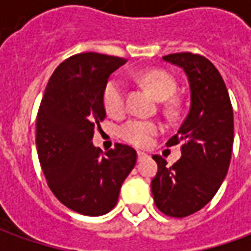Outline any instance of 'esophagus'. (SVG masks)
Wrapping results in <instances>:
<instances>
[{
  "label": "esophagus",
  "instance_id": "1",
  "mask_svg": "<svg viewBox=\"0 0 251 251\" xmlns=\"http://www.w3.org/2000/svg\"><path fill=\"white\" fill-rule=\"evenodd\" d=\"M145 158H148V153H145V152H141V151H138V160L145 159Z\"/></svg>",
  "mask_w": 251,
  "mask_h": 251
}]
</instances>
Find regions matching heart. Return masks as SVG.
<instances>
[{
  "instance_id": "b5f03b06",
  "label": "heart",
  "mask_w": 251,
  "mask_h": 251,
  "mask_svg": "<svg viewBox=\"0 0 251 251\" xmlns=\"http://www.w3.org/2000/svg\"><path fill=\"white\" fill-rule=\"evenodd\" d=\"M140 81L158 100H168L169 98L176 91V79L163 70H148L142 71L138 75ZM103 104L107 114L111 117L119 119L121 117L126 109V88L124 83L119 78L110 79L104 92H103ZM175 103H169V111H173ZM159 123L152 120H141L135 119L126 123L120 130V135L126 142H128L138 148H147L152 144L155 135L160 132Z\"/></svg>"
}]
</instances>
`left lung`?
Here are the masks:
<instances>
[{"instance_id":"1","label":"left lung","mask_w":251,"mask_h":251,"mask_svg":"<svg viewBox=\"0 0 251 251\" xmlns=\"http://www.w3.org/2000/svg\"><path fill=\"white\" fill-rule=\"evenodd\" d=\"M165 61L186 73L190 85V110L169 147L181 144V158L168 166L152 156L158 173L151 181L159 211L184 218L205 207L226 176L233 148V110L226 85L215 65L202 55L169 54Z\"/></svg>"}]
</instances>
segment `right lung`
Masks as SVG:
<instances>
[{
    "label": "right lung",
    "instance_id": "right-lung-1",
    "mask_svg": "<svg viewBox=\"0 0 251 251\" xmlns=\"http://www.w3.org/2000/svg\"><path fill=\"white\" fill-rule=\"evenodd\" d=\"M126 58L82 53L61 63L46 86L36 121V145L49 187L65 207L99 217L117 204L137 152L116 144L101 152L92 142L106 117L103 92Z\"/></svg>",
    "mask_w": 251,
    "mask_h": 251
}]
</instances>
